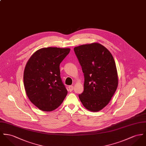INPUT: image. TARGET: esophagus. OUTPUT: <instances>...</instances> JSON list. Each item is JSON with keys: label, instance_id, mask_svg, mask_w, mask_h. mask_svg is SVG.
Instances as JSON below:
<instances>
[{"label": "esophagus", "instance_id": "34e87169", "mask_svg": "<svg viewBox=\"0 0 146 146\" xmlns=\"http://www.w3.org/2000/svg\"><path fill=\"white\" fill-rule=\"evenodd\" d=\"M68 90L69 92H72L73 90V86H69L68 87Z\"/></svg>", "mask_w": 146, "mask_h": 146}]
</instances>
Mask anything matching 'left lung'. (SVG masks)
I'll return each instance as SVG.
<instances>
[{
    "label": "left lung",
    "instance_id": "left-lung-1",
    "mask_svg": "<svg viewBox=\"0 0 146 146\" xmlns=\"http://www.w3.org/2000/svg\"><path fill=\"white\" fill-rule=\"evenodd\" d=\"M84 77V91L79 98L84 107L98 112L111 101L118 87L114 59L110 52L98 43L74 48Z\"/></svg>",
    "mask_w": 146,
    "mask_h": 146
}]
</instances>
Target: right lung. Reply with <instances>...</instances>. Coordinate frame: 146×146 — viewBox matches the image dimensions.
Returning a JSON list of instances; mask_svg holds the SVG:
<instances>
[{"mask_svg":"<svg viewBox=\"0 0 146 146\" xmlns=\"http://www.w3.org/2000/svg\"><path fill=\"white\" fill-rule=\"evenodd\" d=\"M70 49L48 47L36 51L24 69L23 80L27 95L39 110L49 112L64 101L67 90L62 81L59 66Z\"/></svg>","mask_w":146,"mask_h":146,"instance_id":"obj_1","label":"right lung"}]
</instances>
